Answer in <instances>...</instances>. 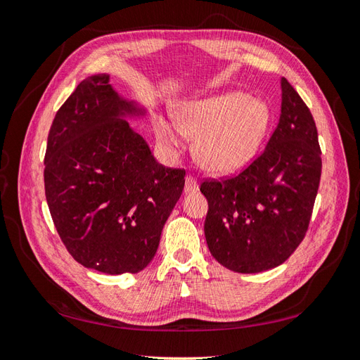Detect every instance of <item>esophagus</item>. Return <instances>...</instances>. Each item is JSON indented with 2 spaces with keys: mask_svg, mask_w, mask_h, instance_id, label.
I'll return each mask as SVG.
<instances>
[{
  "mask_svg": "<svg viewBox=\"0 0 360 360\" xmlns=\"http://www.w3.org/2000/svg\"><path fill=\"white\" fill-rule=\"evenodd\" d=\"M198 182H196V179L193 178V176H187L186 178V186H184V192L186 193H195V192H198Z\"/></svg>",
  "mask_w": 360,
  "mask_h": 360,
  "instance_id": "34e87169",
  "label": "esophagus"
}]
</instances>
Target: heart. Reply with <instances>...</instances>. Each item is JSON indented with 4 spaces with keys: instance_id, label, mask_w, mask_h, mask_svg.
Instances as JSON below:
<instances>
[{
    "instance_id": "obj_1",
    "label": "heart",
    "mask_w": 360,
    "mask_h": 360,
    "mask_svg": "<svg viewBox=\"0 0 360 360\" xmlns=\"http://www.w3.org/2000/svg\"><path fill=\"white\" fill-rule=\"evenodd\" d=\"M269 108L244 93L187 102L174 112V126L156 119L158 141L172 153L182 148L180 131L195 139L193 156L205 172L231 174L250 162L269 127Z\"/></svg>"
}]
</instances>
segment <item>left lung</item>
Segmentation results:
<instances>
[{"mask_svg": "<svg viewBox=\"0 0 360 360\" xmlns=\"http://www.w3.org/2000/svg\"><path fill=\"white\" fill-rule=\"evenodd\" d=\"M316 122L281 79V114L264 151L227 179H205V241L213 258L240 274L263 272L292 255L307 235L322 174Z\"/></svg>", "mask_w": 360, "mask_h": 360, "instance_id": "obj_1", "label": "left lung"}]
</instances>
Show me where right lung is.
Returning <instances> with one entry per match:
<instances>
[{"instance_id": "right-lung-1", "label": "right lung", "mask_w": 360, "mask_h": 360, "mask_svg": "<svg viewBox=\"0 0 360 360\" xmlns=\"http://www.w3.org/2000/svg\"><path fill=\"white\" fill-rule=\"evenodd\" d=\"M143 114L97 74L79 83L49 129L44 192L53 226L75 262L103 274L148 266L184 188L186 170L160 165L129 127L128 117Z\"/></svg>"}]
</instances>
